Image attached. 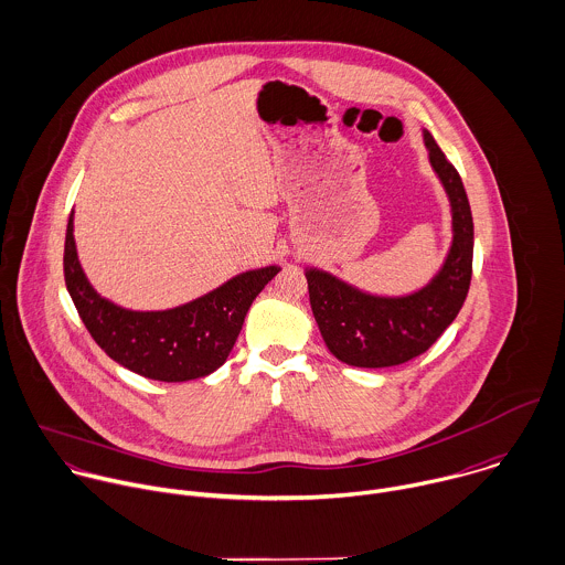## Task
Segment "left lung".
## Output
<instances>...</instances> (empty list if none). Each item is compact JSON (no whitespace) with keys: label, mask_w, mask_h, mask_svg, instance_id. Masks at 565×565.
<instances>
[{"label":"left lung","mask_w":565,"mask_h":565,"mask_svg":"<svg viewBox=\"0 0 565 565\" xmlns=\"http://www.w3.org/2000/svg\"><path fill=\"white\" fill-rule=\"evenodd\" d=\"M429 162L451 201L454 243L438 276L405 298H376L318 271H307L309 300L329 351L358 369H387L423 355L456 320L471 285L473 218L462 180L425 131Z\"/></svg>","instance_id":"8db88e82"}]
</instances>
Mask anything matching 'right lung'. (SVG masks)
Returning <instances> with one entry per match:
<instances>
[{"instance_id": "obj_1", "label": "right lung", "mask_w": 565, "mask_h": 565, "mask_svg": "<svg viewBox=\"0 0 565 565\" xmlns=\"http://www.w3.org/2000/svg\"><path fill=\"white\" fill-rule=\"evenodd\" d=\"M72 227L70 214L63 274L85 329L114 362L156 381L173 383L214 373L227 360L254 298L278 274V267L241 274L171 311H129L92 289L78 265Z\"/></svg>"}]
</instances>
